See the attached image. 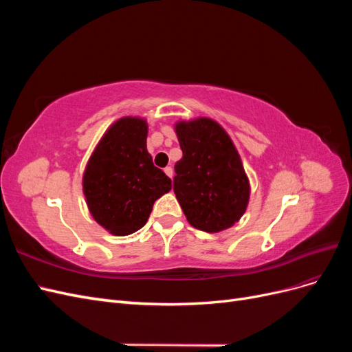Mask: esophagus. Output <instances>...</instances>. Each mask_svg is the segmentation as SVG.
Here are the masks:
<instances>
[{"label":"esophagus","instance_id":"obj_1","mask_svg":"<svg viewBox=\"0 0 352 352\" xmlns=\"http://www.w3.org/2000/svg\"><path fill=\"white\" fill-rule=\"evenodd\" d=\"M164 173H166L170 179H172V177H173V168L170 167V166H167V167L164 168Z\"/></svg>","mask_w":352,"mask_h":352}]
</instances>
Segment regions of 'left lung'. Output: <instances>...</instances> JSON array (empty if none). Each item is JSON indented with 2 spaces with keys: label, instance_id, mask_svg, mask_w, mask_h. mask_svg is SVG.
Masks as SVG:
<instances>
[{
  "label": "left lung",
  "instance_id": "left-lung-1",
  "mask_svg": "<svg viewBox=\"0 0 352 352\" xmlns=\"http://www.w3.org/2000/svg\"><path fill=\"white\" fill-rule=\"evenodd\" d=\"M184 157L175 164L173 190L190 226L208 233L229 229L250 199V180L223 127L207 117L177 122Z\"/></svg>",
  "mask_w": 352,
  "mask_h": 352
}]
</instances>
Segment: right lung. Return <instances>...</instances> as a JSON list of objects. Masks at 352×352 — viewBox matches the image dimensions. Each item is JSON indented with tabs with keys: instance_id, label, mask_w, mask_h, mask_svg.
<instances>
[{
	"instance_id": "obj_1",
	"label": "right lung",
	"mask_w": 352,
	"mask_h": 352,
	"mask_svg": "<svg viewBox=\"0 0 352 352\" xmlns=\"http://www.w3.org/2000/svg\"><path fill=\"white\" fill-rule=\"evenodd\" d=\"M148 124L123 117L110 126L83 173V194L95 221L116 236L140 230L172 180L146 151Z\"/></svg>"
}]
</instances>
